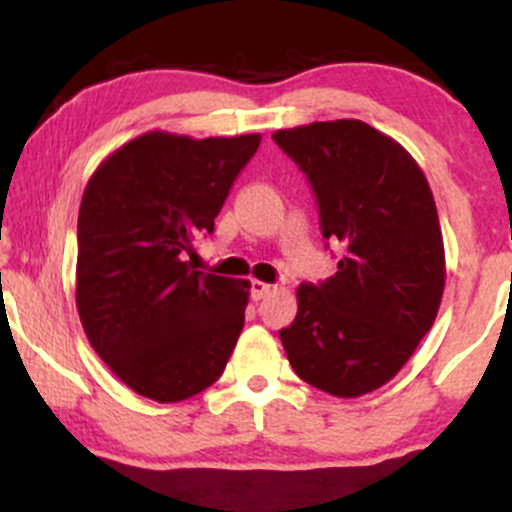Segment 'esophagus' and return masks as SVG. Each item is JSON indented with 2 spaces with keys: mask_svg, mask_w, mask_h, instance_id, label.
<instances>
[{
  "mask_svg": "<svg viewBox=\"0 0 512 512\" xmlns=\"http://www.w3.org/2000/svg\"><path fill=\"white\" fill-rule=\"evenodd\" d=\"M274 289H276V286H272V284H264V281H257V279H252V281H250V296L255 298V301H260V298L269 296V293H272Z\"/></svg>",
  "mask_w": 512,
  "mask_h": 512,
  "instance_id": "1",
  "label": "esophagus"
}]
</instances>
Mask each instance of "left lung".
Instances as JSON below:
<instances>
[{"label":"left lung","mask_w":512,"mask_h":512,"mask_svg":"<svg viewBox=\"0 0 512 512\" xmlns=\"http://www.w3.org/2000/svg\"><path fill=\"white\" fill-rule=\"evenodd\" d=\"M272 139L313 187L322 238L342 248L337 274L298 286L281 344L308 385L361 397L395 378L438 315L445 250L431 187L402 144L361 120Z\"/></svg>","instance_id":"left-lung-1"}]
</instances>
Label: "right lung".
<instances>
[{"label": "right lung", "mask_w": 512, "mask_h": 512, "mask_svg": "<svg viewBox=\"0 0 512 512\" xmlns=\"http://www.w3.org/2000/svg\"><path fill=\"white\" fill-rule=\"evenodd\" d=\"M260 134L146 132L110 154L79 207L76 308L96 354L137 395L180 402L221 378L245 325L250 281L185 262Z\"/></svg>", "instance_id": "obj_1"}]
</instances>
